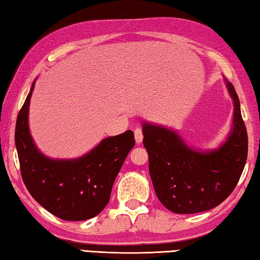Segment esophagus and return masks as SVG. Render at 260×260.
<instances>
[{
    "mask_svg": "<svg viewBox=\"0 0 260 260\" xmlns=\"http://www.w3.org/2000/svg\"><path fill=\"white\" fill-rule=\"evenodd\" d=\"M134 135H135V141H136V143H138V144H141V143H142V141H143V133H142V129H141V128H136V129L134 131Z\"/></svg>",
    "mask_w": 260,
    "mask_h": 260,
    "instance_id": "1",
    "label": "esophagus"
}]
</instances>
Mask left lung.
<instances>
[{"instance_id":"obj_1","label":"left lung","mask_w":260,"mask_h":260,"mask_svg":"<svg viewBox=\"0 0 260 260\" xmlns=\"http://www.w3.org/2000/svg\"><path fill=\"white\" fill-rule=\"evenodd\" d=\"M233 101L226 139L213 149L193 148L177 131L142 121L143 144L156 195L167 210L189 214L218 206L234 190L248 156V135L235 88L223 78Z\"/></svg>"}]
</instances>
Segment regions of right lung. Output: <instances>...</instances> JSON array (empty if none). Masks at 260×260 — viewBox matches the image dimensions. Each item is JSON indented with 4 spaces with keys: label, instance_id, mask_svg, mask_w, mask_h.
Returning a JSON list of instances; mask_svg holds the SVG:
<instances>
[{
    "label": "right lung",
    "instance_id": "right-lung-1",
    "mask_svg": "<svg viewBox=\"0 0 260 260\" xmlns=\"http://www.w3.org/2000/svg\"><path fill=\"white\" fill-rule=\"evenodd\" d=\"M35 81L16 122L15 143L23 181L33 199L56 217L68 221L93 218L109 203L114 180L135 144L133 132L105 138L80 157H48L38 148L29 131Z\"/></svg>",
    "mask_w": 260,
    "mask_h": 260
}]
</instances>
